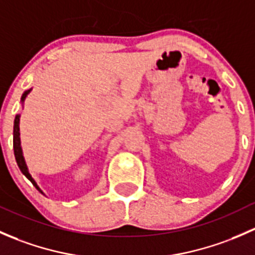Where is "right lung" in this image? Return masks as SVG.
I'll list each match as a JSON object with an SVG mask.
<instances>
[{
    "instance_id": "1",
    "label": "right lung",
    "mask_w": 255,
    "mask_h": 255,
    "mask_svg": "<svg viewBox=\"0 0 255 255\" xmlns=\"http://www.w3.org/2000/svg\"><path fill=\"white\" fill-rule=\"evenodd\" d=\"M30 91H32V89L25 90V91L23 92L22 97H20V104H23V102H24L25 97H27V95L29 94ZM19 118H20V115L18 113V115H16V117H14V122H13V150H14V158H16L17 165H18V168H19V170L22 171L23 175L27 177V179L29 180V181L32 182L33 185H34L35 189H37L39 192H42L43 195H45L44 192H43V190L40 189L39 186H38L37 181L33 179L32 174L29 173V169H28L27 161H25L24 155H23L22 145H20V137H19V135H20V133H19Z\"/></svg>"
}]
</instances>
